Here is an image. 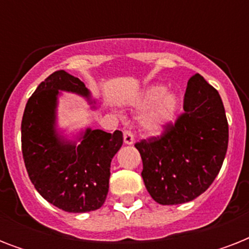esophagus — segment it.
<instances>
[{
    "label": "esophagus",
    "instance_id": "obj_1",
    "mask_svg": "<svg viewBox=\"0 0 249 249\" xmlns=\"http://www.w3.org/2000/svg\"><path fill=\"white\" fill-rule=\"evenodd\" d=\"M124 143L133 144L134 143V136L130 130H124Z\"/></svg>",
    "mask_w": 249,
    "mask_h": 249
}]
</instances>
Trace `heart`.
<instances>
[{
	"instance_id": "b5f03b06",
	"label": "heart",
	"mask_w": 249,
	"mask_h": 249,
	"mask_svg": "<svg viewBox=\"0 0 249 249\" xmlns=\"http://www.w3.org/2000/svg\"><path fill=\"white\" fill-rule=\"evenodd\" d=\"M136 106L146 109L141 117V124L146 132L159 134L164 132L174 120L179 107L177 94L166 90L161 85L148 86L137 99Z\"/></svg>"
}]
</instances>
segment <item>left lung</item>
I'll list each match as a JSON object with an SVG mask.
<instances>
[{
    "label": "left lung",
    "mask_w": 249,
    "mask_h": 249,
    "mask_svg": "<svg viewBox=\"0 0 249 249\" xmlns=\"http://www.w3.org/2000/svg\"><path fill=\"white\" fill-rule=\"evenodd\" d=\"M183 109L163 136L136 143L144 186L156 203L183 204L212 185L228 151L229 125L224 103L203 76L187 83Z\"/></svg>",
    "instance_id": "1"
}]
</instances>
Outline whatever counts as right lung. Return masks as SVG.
I'll return each instance as SVG.
<instances>
[{
  "mask_svg": "<svg viewBox=\"0 0 249 249\" xmlns=\"http://www.w3.org/2000/svg\"><path fill=\"white\" fill-rule=\"evenodd\" d=\"M62 91L95 103L81 80L63 70L52 73L25 105L23 159L29 179L45 200L66 212H91L107 197L111 160L123 144V133L86 128L73 140L67 138L56 126Z\"/></svg>",
  "mask_w": 249,
  "mask_h": 249,
  "instance_id": "right-lung-1",
  "label": "right lung"
}]
</instances>
